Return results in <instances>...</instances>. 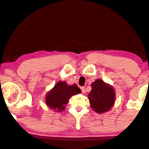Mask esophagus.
<instances>
[{
	"instance_id": "esophagus-1",
	"label": "esophagus",
	"mask_w": 149,
	"mask_h": 149,
	"mask_svg": "<svg viewBox=\"0 0 149 149\" xmlns=\"http://www.w3.org/2000/svg\"><path fill=\"white\" fill-rule=\"evenodd\" d=\"M80 89H81V90H82V92L83 93H86L85 88H84V87H80Z\"/></svg>"
}]
</instances>
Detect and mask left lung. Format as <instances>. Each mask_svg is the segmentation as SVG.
Here are the masks:
<instances>
[{"instance_id":"1","label":"left lung","mask_w":149,"mask_h":149,"mask_svg":"<svg viewBox=\"0 0 149 149\" xmlns=\"http://www.w3.org/2000/svg\"><path fill=\"white\" fill-rule=\"evenodd\" d=\"M91 108L98 113L110 110L116 100V91L109 84L97 79L91 84V90L88 94Z\"/></svg>"}]
</instances>
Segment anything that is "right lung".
I'll list each match as a JSON object with an SVG mask.
<instances>
[{
    "label": "right lung",
    "mask_w": 149,
    "mask_h": 149,
    "mask_svg": "<svg viewBox=\"0 0 149 149\" xmlns=\"http://www.w3.org/2000/svg\"><path fill=\"white\" fill-rule=\"evenodd\" d=\"M80 93L81 89L75 84L69 86L66 82L59 81L47 93L46 105L56 111L61 112L65 109L70 98Z\"/></svg>",
    "instance_id": "obj_1"
}]
</instances>
